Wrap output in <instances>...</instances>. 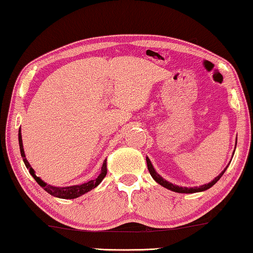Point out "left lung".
<instances>
[{"label": "left lung", "instance_id": "8db88e82", "mask_svg": "<svg viewBox=\"0 0 253 253\" xmlns=\"http://www.w3.org/2000/svg\"><path fill=\"white\" fill-rule=\"evenodd\" d=\"M236 143H237V138H236ZM236 143H235V148H236ZM235 151V150H234ZM233 156H234V153H233ZM233 158V157H232ZM232 161V160H231ZM146 164H148V169H149V171H150V174H151V176H152V178L156 180V182L158 183V184H160L161 186H164L165 188H168V190H170V191H172V192H177V193H186V194H191V193H197V192H203V191H206V190H208V188H210L211 186H213L214 184H216L218 180L220 179V177L224 175V172H225V170L226 169H227V167H226L223 171L220 172L219 175H218L217 177H214V178L211 180L210 183H208V184H203V185H201V186H194V187H185V186H178V185H175V184H172V183H170V182H168V180H166L165 178H163V177H161L159 174H158V172L156 171V169H154V167H153V165L151 164V161H150V159L148 157H146ZM231 164V163H229ZM228 164V165H229Z\"/></svg>", "mask_w": 253, "mask_h": 253}]
</instances>
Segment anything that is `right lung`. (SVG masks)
<instances>
[{
	"instance_id": "add662e5",
	"label": "right lung",
	"mask_w": 253,
	"mask_h": 253,
	"mask_svg": "<svg viewBox=\"0 0 253 253\" xmlns=\"http://www.w3.org/2000/svg\"><path fill=\"white\" fill-rule=\"evenodd\" d=\"M18 139H19V148H20V153H21V157H22V160H24L26 168L28 169L30 175L34 177V179L36 180L37 183H39V185L42 186L45 191L47 192L48 194L53 195L55 198H60V199H76L78 197H82L83 194L87 193L90 190H93V188H95L99 184L102 182L103 178L107 175V159L104 160V163L102 165V167H101V172L100 175L96 177L95 179H90L88 182L86 183H83V184H79V185H71V186H65V187H61V186H53L51 185V184H47L45 183L44 180L41 178V177L36 176L35 174V170H34L32 166L29 165L28 160L26 159V156H25V151H24V145H22V138H21V129L19 128V134H18Z\"/></svg>"
}]
</instances>
